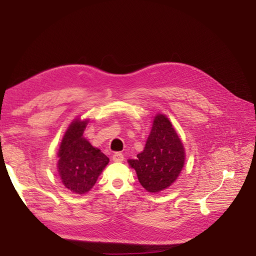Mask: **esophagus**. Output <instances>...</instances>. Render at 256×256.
Returning a JSON list of instances; mask_svg holds the SVG:
<instances>
[{"instance_id": "1", "label": "esophagus", "mask_w": 256, "mask_h": 256, "mask_svg": "<svg viewBox=\"0 0 256 256\" xmlns=\"http://www.w3.org/2000/svg\"><path fill=\"white\" fill-rule=\"evenodd\" d=\"M112 160H114V162H122V160H124V156L121 152H115L112 156Z\"/></svg>"}]
</instances>
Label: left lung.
<instances>
[{"label":"left lung","instance_id":"8db88e82","mask_svg":"<svg viewBox=\"0 0 256 256\" xmlns=\"http://www.w3.org/2000/svg\"><path fill=\"white\" fill-rule=\"evenodd\" d=\"M186 160L184 144L166 115L158 113L142 152L128 160L147 192L158 193L180 176Z\"/></svg>","mask_w":256,"mask_h":256}]
</instances>
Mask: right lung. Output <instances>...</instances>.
I'll return each instance as SVG.
<instances>
[{
	"instance_id": "obj_1",
	"label": "right lung",
	"mask_w": 256,
	"mask_h": 256,
	"mask_svg": "<svg viewBox=\"0 0 256 256\" xmlns=\"http://www.w3.org/2000/svg\"><path fill=\"white\" fill-rule=\"evenodd\" d=\"M88 119L76 118L66 130L58 150V173L66 189L85 194L109 164V158L93 147L83 134Z\"/></svg>"
}]
</instances>
